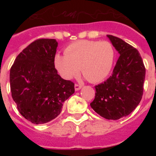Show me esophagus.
I'll return each instance as SVG.
<instances>
[{
  "instance_id": "esophagus-1",
  "label": "esophagus",
  "mask_w": 156,
  "mask_h": 156,
  "mask_svg": "<svg viewBox=\"0 0 156 156\" xmlns=\"http://www.w3.org/2000/svg\"><path fill=\"white\" fill-rule=\"evenodd\" d=\"M81 88H82V85L78 84V83H76V84H75V90H80Z\"/></svg>"
}]
</instances>
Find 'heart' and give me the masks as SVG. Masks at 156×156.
I'll return each instance as SVG.
<instances>
[{
    "label": "heart",
    "mask_w": 156,
    "mask_h": 156,
    "mask_svg": "<svg viewBox=\"0 0 156 156\" xmlns=\"http://www.w3.org/2000/svg\"><path fill=\"white\" fill-rule=\"evenodd\" d=\"M115 58V51L109 41H76L66 47L65 55L57 54L54 63L62 78L70 80L82 73L92 83L104 80L109 75Z\"/></svg>",
    "instance_id": "1"
}]
</instances>
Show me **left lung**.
<instances>
[{
    "instance_id": "8db88e82",
    "label": "left lung",
    "mask_w": 156,
    "mask_h": 156,
    "mask_svg": "<svg viewBox=\"0 0 156 156\" xmlns=\"http://www.w3.org/2000/svg\"><path fill=\"white\" fill-rule=\"evenodd\" d=\"M119 53L112 75L95 86L91 108L101 116L116 120L130 114L142 98L145 67L138 51L119 37L107 35Z\"/></svg>"
}]
</instances>
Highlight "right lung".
<instances>
[{
  "label": "right lung",
  "mask_w": 156,
  "mask_h": 156,
  "mask_svg": "<svg viewBox=\"0 0 156 156\" xmlns=\"http://www.w3.org/2000/svg\"><path fill=\"white\" fill-rule=\"evenodd\" d=\"M57 47L55 39L36 40L11 67L12 98L20 114L35 124L56 118L65 101L75 92L74 83L62 79L55 67Z\"/></svg>",
  "instance_id": "right-lung-1"
}]
</instances>
